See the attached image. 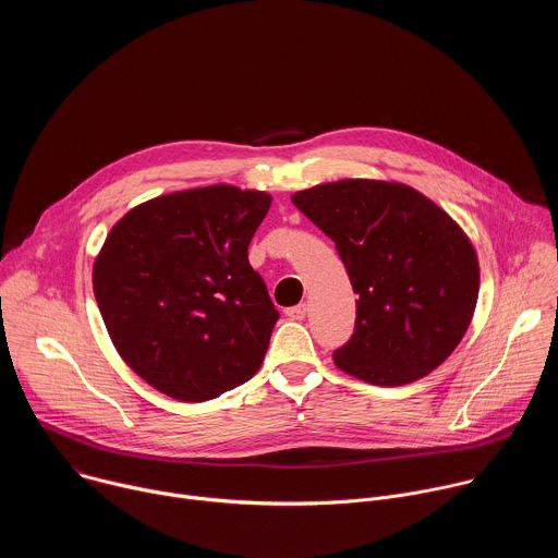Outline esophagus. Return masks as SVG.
<instances>
[{"mask_svg":"<svg viewBox=\"0 0 558 558\" xmlns=\"http://www.w3.org/2000/svg\"><path fill=\"white\" fill-rule=\"evenodd\" d=\"M304 315H306V304H295V306L287 308L289 320H304Z\"/></svg>","mask_w":558,"mask_h":558,"instance_id":"34e87169","label":"esophagus"}]
</instances>
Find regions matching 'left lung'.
<instances>
[{
    "instance_id": "1",
    "label": "left lung",
    "mask_w": 558,
    "mask_h": 558,
    "mask_svg": "<svg viewBox=\"0 0 558 558\" xmlns=\"http://www.w3.org/2000/svg\"><path fill=\"white\" fill-rule=\"evenodd\" d=\"M291 201L336 243L360 295L336 366L375 386H404L444 364L480 295V258L459 222L395 181L342 179Z\"/></svg>"
}]
</instances>
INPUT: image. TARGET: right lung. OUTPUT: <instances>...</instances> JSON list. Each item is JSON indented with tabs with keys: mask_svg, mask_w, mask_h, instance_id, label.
<instances>
[{
	"mask_svg": "<svg viewBox=\"0 0 558 558\" xmlns=\"http://www.w3.org/2000/svg\"><path fill=\"white\" fill-rule=\"evenodd\" d=\"M271 194L235 185L172 192L132 207L93 267L95 298L121 360L181 402L254 377L278 311L247 258Z\"/></svg>",
	"mask_w": 558,
	"mask_h": 558,
	"instance_id": "right-lung-1",
	"label": "right lung"
}]
</instances>
